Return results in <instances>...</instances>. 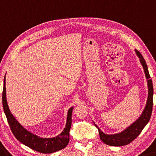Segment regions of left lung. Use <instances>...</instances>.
<instances>
[{
	"label": "left lung",
	"mask_w": 156,
	"mask_h": 156,
	"mask_svg": "<svg viewBox=\"0 0 156 156\" xmlns=\"http://www.w3.org/2000/svg\"><path fill=\"white\" fill-rule=\"evenodd\" d=\"M135 53L140 58V61L143 66L146 78L147 79L148 84V98L147 101V105L140 117L133 123L130 126L126 128L124 130L119 133L114 135H107L101 131V129L95 124L96 128H98V133H99L100 139L102 140L105 144L110 146H115V147H121L130 144L132 142L135 138H137L138 135L140 134L146 125L149 122L152 113L153 108V95H154V88H153L152 80L150 78V75L148 70V67L144 58L137 50H135Z\"/></svg>",
	"instance_id": "8db88e82"
}]
</instances>
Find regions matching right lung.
Segmentation results:
<instances>
[{
	"mask_svg": "<svg viewBox=\"0 0 156 156\" xmlns=\"http://www.w3.org/2000/svg\"><path fill=\"white\" fill-rule=\"evenodd\" d=\"M2 107L12 132L16 139L22 144L41 154H51L62 149L67 146L69 142V130L71 126L73 107L68 110L65 129L60 135L51 138H42L28 131L19 123L11 113L6 98L5 76L4 78L2 91Z\"/></svg>",
	"mask_w": 156,
	"mask_h": 156,
	"instance_id": "1",
	"label": "right lung"
}]
</instances>
